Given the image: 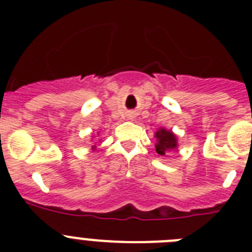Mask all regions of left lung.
Listing matches in <instances>:
<instances>
[{"label": "left lung", "instance_id": "left-lung-1", "mask_svg": "<svg viewBox=\"0 0 252 252\" xmlns=\"http://www.w3.org/2000/svg\"><path fill=\"white\" fill-rule=\"evenodd\" d=\"M155 137L158 140L157 144H155V149H157V153L159 155L164 157L165 154H168V151L174 150L177 148V137L171 131L160 128L155 133Z\"/></svg>", "mask_w": 252, "mask_h": 252}]
</instances>
